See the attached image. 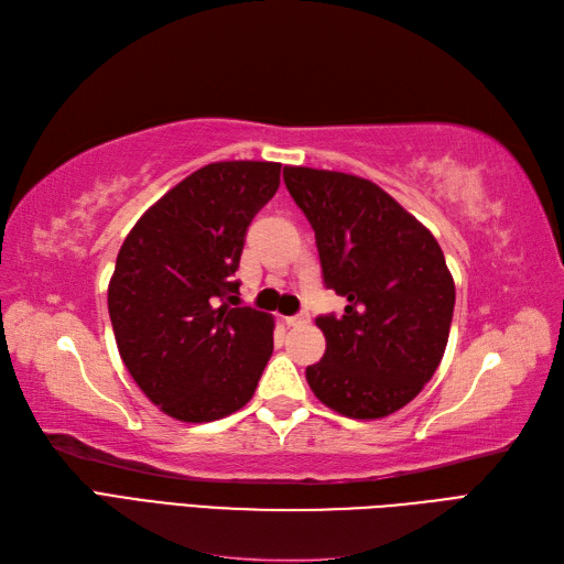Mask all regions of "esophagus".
Listing matches in <instances>:
<instances>
[{
	"label": "esophagus",
	"instance_id": "34e87169",
	"mask_svg": "<svg viewBox=\"0 0 564 564\" xmlns=\"http://www.w3.org/2000/svg\"><path fill=\"white\" fill-rule=\"evenodd\" d=\"M284 322L289 324V327H299V324H308L311 322V315L308 313H296V315H289V317H284Z\"/></svg>",
	"mask_w": 564,
	"mask_h": 564
}]
</instances>
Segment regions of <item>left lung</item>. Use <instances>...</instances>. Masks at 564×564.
<instances>
[{"instance_id": "1", "label": "left lung", "mask_w": 564, "mask_h": 564, "mask_svg": "<svg viewBox=\"0 0 564 564\" xmlns=\"http://www.w3.org/2000/svg\"><path fill=\"white\" fill-rule=\"evenodd\" d=\"M311 220L324 286L348 301L319 315L322 360L305 369L315 398L348 419H383L412 402L445 355L454 280L433 232L377 183L284 166Z\"/></svg>"}]
</instances>
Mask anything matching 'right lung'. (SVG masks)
Wrapping results in <instances>:
<instances>
[{"instance_id": "add662e5", "label": "right lung", "mask_w": 564, "mask_h": 564, "mask_svg": "<svg viewBox=\"0 0 564 564\" xmlns=\"http://www.w3.org/2000/svg\"><path fill=\"white\" fill-rule=\"evenodd\" d=\"M278 162H214L139 218L117 253L108 311L119 355L164 414L187 423L242 409L275 322L240 305L245 235L280 187Z\"/></svg>"}]
</instances>
